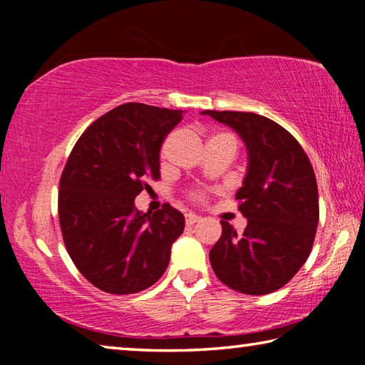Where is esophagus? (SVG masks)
Returning a JSON list of instances; mask_svg holds the SVG:
<instances>
[{
	"label": "esophagus",
	"instance_id": "obj_1",
	"mask_svg": "<svg viewBox=\"0 0 365 365\" xmlns=\"http://www.w3.org/2000/svg\"><path fill=\"white\" fill-rule=\"evenodd\" d=\"M201 220V217L200 215H196V214H187L185 215V222H187V225H195L196 222H200Z\"/></svg>",
	"mask_w": 365,
	"mask_h": 365
}]
</instances>
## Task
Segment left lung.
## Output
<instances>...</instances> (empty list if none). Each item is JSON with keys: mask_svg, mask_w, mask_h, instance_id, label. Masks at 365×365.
Listing matches in <instances>:
<instances>
[{"mask_svg": "<svg viewBox=\"0 0 365 365\" xmlns=\"http://www.w3.org/2000/svg\"><path fill=\"white\" fill-rule=\"evenodd\" d=\"M243 140L248 168L235 197L248 219L243 235L220 220L209 251L214 274L245 294H267L293 279L312 250L319 224V191L307 154L292 133L255 113L202 110Z\"/></svg>", "mask_w": 365, "mask_h": 365, "instance_id": "obj_1", "label": "left lung"}]
</instances>
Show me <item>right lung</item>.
Instances as JSON below:
<instances>
[{"mask_svg": "<svg viewBox=\"0 0 365 365\" xmlns=\"http://www.w3.org/2000/svg\"><path fill=\"white\" fill-rule=\"evenodd\" d=\"M182 110L125 103L96 119L73 146L59 182V224L67 252L86 280L110 294L154 285L185 228L180 211L135 207L158 180L160 145Z\"/></svg>", "mask_w": 365, "mask_h": 365, "instance_id": "1", "label": "right lung"}]
</instances>
